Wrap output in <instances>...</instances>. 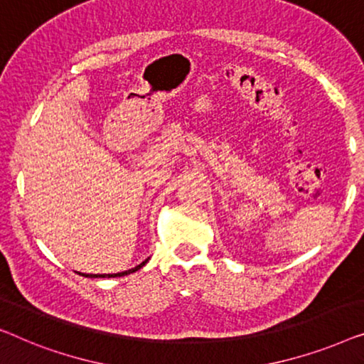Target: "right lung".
Masks as SVG:
<instances>
[{
    "label": "right lung",
    "instance_id": "obj_1",
    "mask_svg": "<svg viewBox=\"0 0 364 364\" xmlns=\"http://www.w3.org/2000/svg\"><path fill=\"white\" fill-rule=\"evenodd\" d=\"M146 262H148V259L143 260V262H141L140 265H136V267H133V269H130V270H125V272H120V274H87V275H84V277H90V279H95V277H122V275L132 274V272H135V270L141 269L143 265H145Z\"/></svg>",
    "mask_w": 364,
    "mask_h": 364
}]
</instances>
